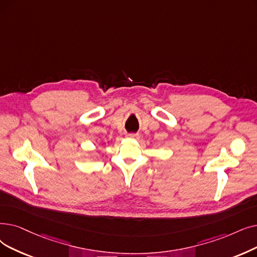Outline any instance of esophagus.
<instances>
[{
  "instance_id": "1",
  "label": "esophagus",
  "mask_w": 257,
  "mask_h": 257,
  "mask_svg": "<svg viewBox=\"0 0 257 257\" xmlns=\"http://www.w3.org/2000/svg\"><path fill=\"white\" fill-rule=\"evenodd\" d=\"M140 137L139 135H133V133H130V135H127V139H130V140H138Z\"/></svg>"
}]
</instances>
